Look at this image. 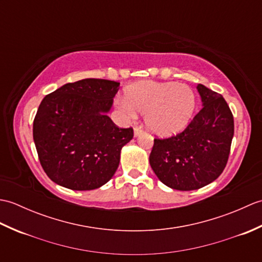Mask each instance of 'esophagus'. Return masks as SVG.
Masks as SVG:
<instances>
[{"label":"esophagus","instance_id":"1","mask_svg":"<svg viewBox=\"0 0 262 262\" xmlns=\"http://www.w3.org/2000/svg\"><path fill=\"white\" fill-rule=\"evenodd\" d=\"M143 133H144V130L142 129V127H135V128H134V136H135V137L142 135Z\"/></svg>","mask_w":262,"mask_h":262}]
</instances>
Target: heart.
Here are the masks:
<instances>
[{"mask_svg": "<svg viewBox=\"0 0 262 262\" xmlns=\"http://www.w3.org/2000/svg\"><path fill=\"white\" fill-rule=\"evenodd\" d=\"M118 105L128 115H145V124L154 134L170 136L189 125L196 98L190 88L176 82H138L126 88Z\"/></svg>", "mask_w": 262, "mask_h": 262, "instance_id": "heart-1", "label": "heart"}]
</instances>
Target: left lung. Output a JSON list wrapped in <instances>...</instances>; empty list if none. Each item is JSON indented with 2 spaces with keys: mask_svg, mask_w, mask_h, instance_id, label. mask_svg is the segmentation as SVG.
<instances>
[{
  "mask_svg": "<svg viewBox=\"0 0 262 262\" xmlns=\"http://www.w3.org/2000/svg\"><path fill=\"white\" fill-rule=\"evenodd\" d=\"M203 108L180 134L155 138L149 164L154 173L176 190H196L216 180L229 160L234 119L220 93L197 85Z\"/></svg>",
  "mask_w": 262,
  "mask_h": 262,
  "instance_id": "8db88e82",
  "label": "left lung"
}]
</instances>
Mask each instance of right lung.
Returning a JSON list of instances; mask_svg holds the SVG:
<instances>
[{
	"instance_id": "right-lung-1",
	"label": "right lung",
	"mask_w": 262,
	"mask_h": 262,
	"mask_svg": "<svg viewBox=\"0 0 262 262\" xmlns=\"http://www.w3.org/2000/svg\"><path fill=\"white\" fill-rule=\"evenodd\" d=\"M119 84L84 79L42 99L32 134L52 181L72 190H92L113 178L122 146L134 136L132 127H117L108 116Z\"/></svg>"
}]
</instances>
